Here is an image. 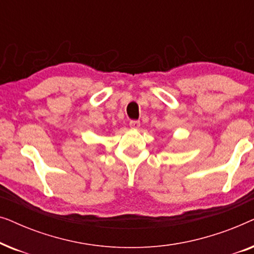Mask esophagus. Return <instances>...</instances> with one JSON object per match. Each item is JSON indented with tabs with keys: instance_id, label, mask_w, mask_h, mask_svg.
Segmentation results:
<instances>
[{
	"instance_id": "34e87169",
	"label": "esophagus",
	"mask_w": 254,
	"mask_h": 254,
	"mask_svg": "<svg viewBox=\"0 0 254 254\" xmlns=\"http://www.w3.org/2000/svg\"><path fill=\"white\" fill-rule=\"evenodd\" d=\"M140 126H141L140 121L133 120V121H130V123H129V127L131 128V129H138V128H140Z\"/></svg>"
}]
</instances>
